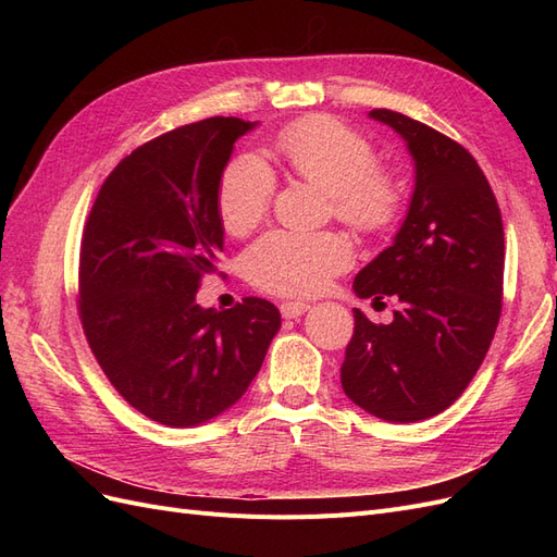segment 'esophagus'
<instances>
[{
    "label": "esophagus",
    "instance_id": "1",
    "mask_svg": "<svg viewBox=\"0 0 557 557\" xmlns=\"http://www.w3.org/2000/svg\"><path fill=\"white\" fill-rule=\"evenodd\" d=\"M309 309H311V307L307 305V301H283V305H281V315L290 320V318L305 315Z\"/></svg>",
    "mask_w": 557,
    "mask_h": 557
}]
</instances>
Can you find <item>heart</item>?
I'll return each mask as SVG.
<instances>
[{"instance_id": "1", "label": "heart", "mask_w": 557, "mask_h": 557, "mask_svg": "<svg viewBox=\"0 0 557 557\" xmlns=\"http://www.w3.org/2000/svg\"><path fill=\"white\" fill-rule=\"evenodd\" d=\"M274 160L293 176L330 195L334 215L362 234H381L395 223L401 207L399 183L372 170L374 153L358 132L313 115L285 127L274 146ZM274 195V176L258 158L232 160L218 181V218L232 237L256 227ZM350 262V246L334 232H267L244 252L246 278L276 295H315Z\"/></svg>"}]
</instances>
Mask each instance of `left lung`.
I'll return each instance as SVG.
<instances>
[{"instance_id": "1", "label": "left lung", "mask_w": 557, "mask_h": 557, "mask_svg": "<svg viewBox=\"0 0 557 557\" xmlns=\"http://www.w3.org/2000/svg\"><path fill=\"white\" fill-rule=\"evenodd\" d=\"M413 162V193L393 244L364 264L352 290L395 297L391 325L360 309L342 364V387L385 423H418L448 409L474 379L502 313L504 227L497 199L467 150L387 109Z\"/></svg>"}]
</instances>
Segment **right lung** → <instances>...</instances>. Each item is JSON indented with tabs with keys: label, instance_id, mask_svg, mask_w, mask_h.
<instances>
[{
	"label": "right lung",
	"instance_id": "obj_1",
	"mask_svg": "<svg viewBox=\"0 0 557 557\" xmlns=\"http://www.w3.org/2000/svg\"><path fill=\"white\" fill-rule=\"evenodd\" d=\"M260 123L207 117L129 153L104 181L81 244V323L107 379L170 428L205 425L258 376L281 327L272 301L197 305L225 227L215 190L234 141Z\"/></svg>",
	"mask_w": 557,
	"mask_h": 557
}]
</instances>
